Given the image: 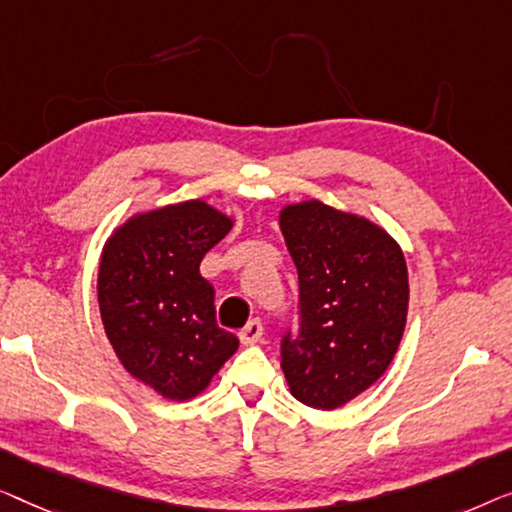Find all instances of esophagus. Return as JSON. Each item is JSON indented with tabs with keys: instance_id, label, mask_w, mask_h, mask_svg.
Masks as SVG:
<instances>
[{
	"instance_id": "esophagus-1",
	"label": "esophagus",
	"mask_w": 512,
	"mask_h": 512,
	"mask_svg": "<svg viewBox=\"0 0 512 512\" xmlns=\"http://www.w3.org/2000/svg\"><path fill=\"white\" fill-rule=\"evenodd\" d=\"M262 334H264L262 322H259V320H250L248 325L239 331V338H241L243 345H255V343L259 341V338H262Z\"/></svg>"
}]
</instances>
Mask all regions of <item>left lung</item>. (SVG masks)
I'll return each mask as SVG.
<instances>
[{
    "label": "left lung",
    "mask_w": 512,
    "mask_h": 512,
    "mask_svg": "<svg viewBox=\"0 0 512 512\" xmlns=\"http://www.w3.org/2000/svg\"><path fill=\"white\" fill-rule=\"evenodd\" d=\"M299 273V329L280 366L294 399L334 410L387 371L408 315V269L399 243L376 222L318 199L280 211Z\"/></svg>",
    "instance_id": "obj_1"
}]
</instances>
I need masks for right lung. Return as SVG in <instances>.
I'll return each instance as SVG.
<instances>
[{
	"mask_svg": "<svg viewBox=\"0 0 512 512\" xmlns=\"http://www.w3.org/2000/svg\"><path fill=\"white\" fill-rule=\"evenodd\" d=\"M234 227L201 199L136 213L106 241L97 297L120 364L171 401L197 397L239 348L199 264Z\"/></svg>",
	"mask_w": 512,
	"mask_h": 512,
	"instance_id": "1",
	"label": "right lung"
}]
</instances>
